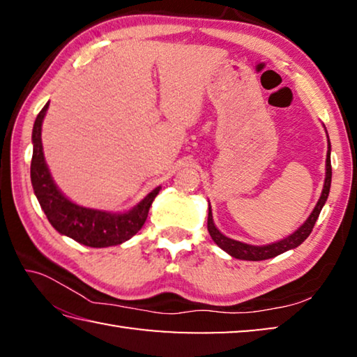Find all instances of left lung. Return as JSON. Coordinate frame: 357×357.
Returning a JSON list of instances; mask_svg holds the SVG:
<instances>
[{
  "instance_id": "8db88e82",
  "label": "left lung",
  "mask_w": 357,
  "mask_h": 357,
  "mask_svg": "<svg viewBox=\"0 0 357 357\" xmlns=\"http://www.w3.org/2000/svg\"><path fill=\"white\" fill-rule=\"evenodd\" d=\"M331 178H332V168H331V143H329V151H328V157H326V179H324V187H323V193L319 197V200L317 203L315 209L310 214L309 219L305 220L304 225H302L298 231H294L291 236H288L285 239L279 241V243L269 244V245H249L244 243H239V241L229 239L219 231L215 228L214 222H213V213H211L209 208V214H208V231L213 238L214 243L220 247L222 250H225L229 255L239 259H249V261H261V259H268V258H274L280 253L287 252L289 249H294L299 244L304 243V241L309 238V234L312 233L313 227H315V222L318 219L319 213L324 206L326 200H328L329 195V189H331Z\"/></svg>"
}]
</instances>
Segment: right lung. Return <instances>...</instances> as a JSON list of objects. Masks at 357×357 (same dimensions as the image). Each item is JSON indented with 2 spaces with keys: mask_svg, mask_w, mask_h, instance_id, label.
Here are the masks:
<instances>
[{
  "mask_svg": "<svg viewBox=\"0 0 357 357\" xmlns=\"http://www.w3.org/2000/svg\"><path fill=\"white\" fill-rule=\"evenodd\" d=\"M47 108L48 104H45L34 121L31 184L48 222L56 231L88 247H110L130 239L146 222L151 203L154 202L160 187H155L144 197V200L124 214H110L98 209L82 208L69 202L58 190L45 165L40 130Z\"/></svg>",
  "mask_w": 357,
  "mask_h": 357,
  "instance_id": "right-lung-1",
  "label": "right lung"
}]
</instances>
